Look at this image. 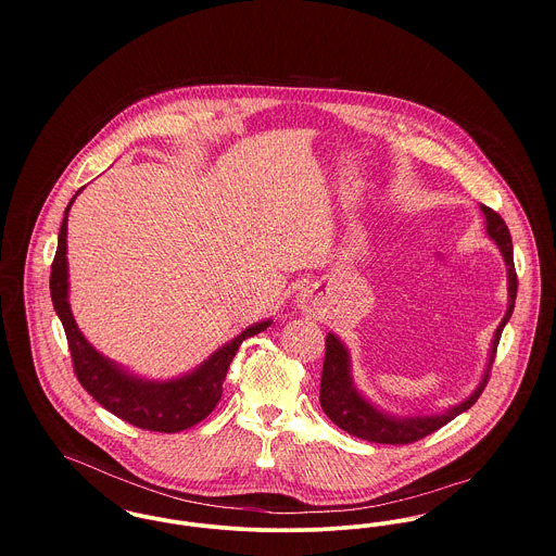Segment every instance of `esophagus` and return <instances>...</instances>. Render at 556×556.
<instances>
[{
	"instance_id": "obj_1",
	"label": "esophagus",
	"mask_w": 556,
	"mask_h": 556,
	"mask_svg": "<svg viewBox=\"0 0 556 556\" xmlns=\"http://www.w3.org/2000/svg\"><path fill=\"white\" fill-rule=\"evenodd\" d=\"M300 304H302V306H304V304H306V302H304V298H300Z\"/></svg>"
}]
</instances>
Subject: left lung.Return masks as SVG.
I'll return each instance as SVG.
<instances>
[{
  "label": "left lung",
  "mask_w": 556,
  "mask_h": 556,
  "mask_svg": "<svg viewBox=\"0 0 556 556\" xmlns=\"http://www.w3.org/2000/svg\"><path fill=\"white\" fill-rule=\"evenodd\" d=\"M481 212L485 216V231L490 239L496 241L505 265H507V278H509V308L505 313V317L501 320V325L496 327L494 340H492V349H490V359H488V368L483 372V379L479 383L476 392L471 394L469 400L460 402L458 406L450 408L443 415H430V417H404L397 419L392 415L381 413L379 408H375L366 397L362 396L351 379L349 372V351L344 349V344L329 333L325 338V362H323V375H320V406L325 410V415L344 432H349L351 437L370 441V443H383V445H408L415 443L432 432H437L439 428H443L445 424H450L454 417H458L460 413H465L467 408H471L477 402V397L481 396V392L488 386L490 379V370L496 357V346L503 333L505 323L514 313V304H516V291H518V276H516V267H514V248H511V236L509 229L505 225V220L490 207L481 205Z\"/></svg>",
  "instance_id": "left-lung-1"
}]
</instances>
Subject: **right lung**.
Wrapping results in <instances>:
<instances>
[{"instance_id": "1", "label": "right lung", "mask_w": 556, "mask_h": 556, "mask_svg": "<svg viewBox=\"0 0 556 556\" xmlns=\"http://www.w3.org/2000/svg\"><path fill=\"white\" fill-rule=\"evenodd\" d=\"M79 194V192H77ZM75 194V197H77ZM73 197V201H75ZM71 201V205H73ZM60 229L58 252L51 265V300L64 325L73 368L83 390L119 419L152 432H179L203 421L223 396V383L239 344L267 329L271 320L256 323L241 331L236 340L216 351L192 375L166 383H150L126 375L113 362L102 357L79 331L68 304V263H66V231L68 210Z\"/></svg>"}]
</instances>
